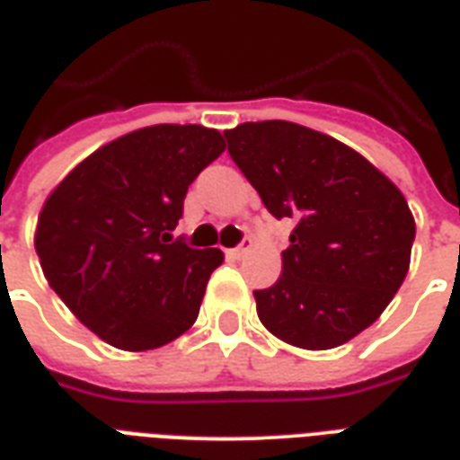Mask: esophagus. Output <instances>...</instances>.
<instances>
[{
  "instance_id": "1",
  "label": "esophagus",
  "mask_w": 460,
  "mask_h": 460,
  "mask_svg": "<svg viewBox=\"0 0 460 460\" xmlns=\"http://www.w3.org/2000/svg\"><path fill=\"white\" fill-rule=\"evenodd\" d=\"M245 252H248V248H245V245H236V248H231L229 255H231V258L241 260L245 255Z\"/></svg>"
}]
</instances>
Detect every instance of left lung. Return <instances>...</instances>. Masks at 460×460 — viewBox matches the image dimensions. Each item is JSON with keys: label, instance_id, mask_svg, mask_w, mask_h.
I'll list each match as a JSON object with an SVG mask.
<instances>
[{"label": "left lung", "instance_id": "8db88e82", "mask_svg": "<svg viewBox=\"0 0 460 460\" xmlns=\"http://www.w3.org/2000/svg\"><path fill=\"white\" fill-rule=\"evenodd\" d=\"M229 155L277 219H294L281 277L252 291L281 341L327 350L392 303L411 265L415 222L399 188L332 136L258 121L224 131Z\"/></svg>", "mask_w": 460, "mask_h": 460}]
</instances>
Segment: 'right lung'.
I'll return each instance as SVG.
<instances>
[{
	"mask_svg": "<svg viewBox=\"0 0 460 460\" xmlns=\"http://www.w3.org/2000/svg\"><path fill=\"white\" fill-rule=\"evenodd\" d=\"M224 147L215 128L147 126L95 150L47 198L35 231L42 272L114 349H159L198 320L224 255L172 231L188 186Z\"/></svg>",
	"mask_w": 460,
	"mask_h": 460,
	"instance_id": "right-lung-1",
	"label": "right lung"
}]
</instances>
